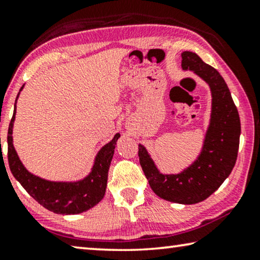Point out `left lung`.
I'll use <instances>...</instances> for the list:
<instances>
[{
	"label": "left lung",
	"instance_id": "1",
	"mask_svg": "<svg viewBox=\"0 0 260 260\" xmlns=\"http://www.w3.org/2000/svg\"><path fill=\"white\" fill-rule=\"evenodd\" d=\"M182 68L208 84L212 111L203 149L191 166L176 175L160 174L146 147L139 145L140 164L155 194L176 204L192 205L213 194L236 163L241 121L228 85L220 73L193 52L182 53Z\"/></svg>",
	"mask_w": 260,
	"mask_h": 260
}]
</instances>
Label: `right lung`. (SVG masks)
Returning a JSON list of instances; mask_svg holds the SVG:
<instances>
[{
    "label": "right lung",
    "mask_w": 260,
    "mask_h": 260,
    "mask_svg": "<svg viewBox=\"0 0 260 260\" xmlns=\"http://www.w3.org/2000/svg\"><path fill=\"white\" fill-rule=\"evenodd\" d=\"M23 88L24 85L20 88L19 92ZM15 117L16 103L8 129V162L12 175L28 194L48 211L64 215L83 213L100 203L105 196L110 164L120 134H115L109 143L102 147L94 158L91 171L83 179L77 182H51L31 174L20 162L12 143V127Z\"/></svg>",
    "instance_id": "add662e5"
}]
</instances>
